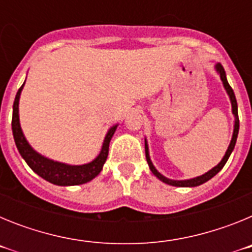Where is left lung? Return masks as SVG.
<instances>
[{"label":"left lung","mask_w":252,"mask_h":252,"mask_svg":"<svg viewBox=\"0 0 252 252\" xmlns=\"http://www.w3.org/2000/svg\"><path fill=\"white\" fill-rule=\"evenodd\" d=\"M216 70H217V72L220 73V77H221V81H222V83H223V86H224V90H226V92L228 93V95H230L231 104H232V113H233V115H235V128H233V135H232V140H231V142H230V146H228V149H227L226 154H224V157H223V159L221 160V162H220L218 165H216L213 169H211V170H209V171H207L206 174L201 175V177L193 178V179H188V180H171V179H168V178H165V177H164V175L160 174L159 171H158L157 169H155V166L153 165V162H151V160H150V157H149L148 142H146V140H145V155H146V160H148L149 168H150V170L153 171V174L155 175V177H157L158 179H160V180H161V182H164V183L169 184V186H174V187H197V186H201V184L206 183V182H208V180L211 179V178L215 177V175L217 174L218 171H220L222 168H223L224 164H226L227 160H228V158H230L231 153H232V150H233V149H235L236 140H237V135H239V128H240L239 112H237V101H236V97H235V93H233V90H232V88H231V86H230V84H228V82H227L226 73H224L223 66H222L220 63L216 64Z\"/></svg>","instance_id":"obj_1"}]
</instances>
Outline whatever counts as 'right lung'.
<instances>
[{"mask_svg":"<svg viewBox=\"0 0 252 252\" xmlns=\"http://www.w3.org/2000/svg\"><path fill=\"white\" fill-rule=\"evenodd\" d=\"M25 84V83H24ZM24 84L20 87L17 91L15 102H13L12 110V133L15 144L19 150L20 155L24 158L28 165L36 173L37 175L48 180L50 183L57 184V186H79L87 182L92 180L101 173L103 164L106 162L107 157H108V146L110 141L115 133L117 125L111 127L104 137L103 145L99 155L95 158L93 161L84 164V165H68L63 162H58L54 160H50L48 158H44L43 155L37 154L34 149L29 145L26 141L24 133H22L21 126H20L19 120V99L21 91L24 88Z\"/></svg>","mask_w":252,"mask_h":252,"instance_id":"1","label":"right lung"}]
</instances>
